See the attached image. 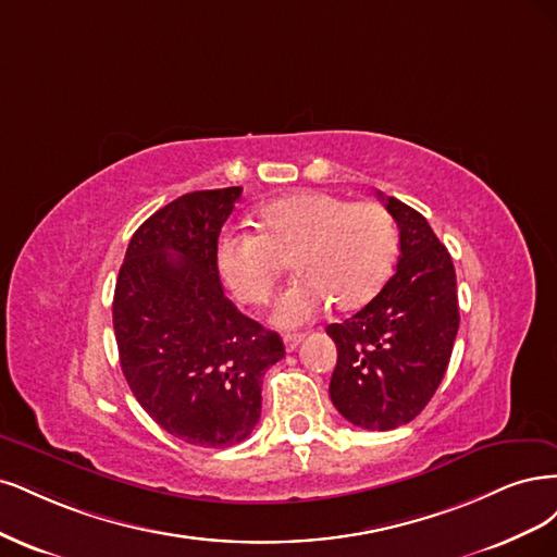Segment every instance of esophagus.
Here are the masks:
<instances>
[{
	"label": "esophagus",
	"instance_id": "esophagus-1",
	"mask_svg": "<svg viewBox=\"0 0 557 557\" xmlns=\"http://www.w3.org/2000/svg\"><path fill=\"white\" fill-rule=\"evenodd\" d=\"M282 339H284V349H286V351H294V349L300 345L302 335H300V333H286Z\"/></svg>",
	"mask_w": 557,
	"mask_h": 557
}]
</instances>
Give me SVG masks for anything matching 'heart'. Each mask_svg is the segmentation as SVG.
Wrapping results in <instances>:
<instances>
[{"instance_id": "1", "label": "heart", "mask_w": 557, "mask_h": 557, "mask_svg": "<svg viewBox=\"0 0 557 557\" xmlns=\"http://www.w3.org/2000/svg\"><path fill=\"white\" fill-rule=\"evenodd\" d=\"M261 228L222 231L218 268L233 296L261 305L292 261L298 277L273 310V321L284 329L308 324L331 300L343 310L368 302L398 255V228L382 203H349L329 191H300L268 203Z\"/></svg>"}]
</instances>
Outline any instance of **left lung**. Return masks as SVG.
I'll list each match as a JSON object with an SVG mask.
<instances>
[{"label":"left lung","instance_id":"left-lung-1","mask_svg":"<svg viewBox=\"0 0 557 557\" xmlns=\"http://www.w3.org/2000/svg\"><path fill=\"white\" fill-rule=\"evenodd\" d=\"M380 196L400 231L396 273L363 310L326 329L337 347L331 400L366 430H393L421 414L446 372L460 324L446 247L421 212Z\"/></svg>","mask_w":557,"mask_h":557}]
</instances>
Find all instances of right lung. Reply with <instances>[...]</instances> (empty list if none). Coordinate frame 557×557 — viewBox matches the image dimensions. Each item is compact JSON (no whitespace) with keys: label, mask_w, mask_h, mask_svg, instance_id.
<instances>
[{"label":"right lung","mask_w":557,"mask_h":557,"mask_svg":"<svg viewBox=\"0 0 557 557\" xmlns=\"http://www.w3.org/2000/svg\"><path fill=\"white\" fill-rule=\"evenodd\" d=\"M243 187L191 191L138 226L120 265L113 329L120 366L154 423L194 446L249 437L265 370L284 356L275 331L222 289L218 240Z\"/></svg>","instance_id":"right-lung-1"}]
</instances>
